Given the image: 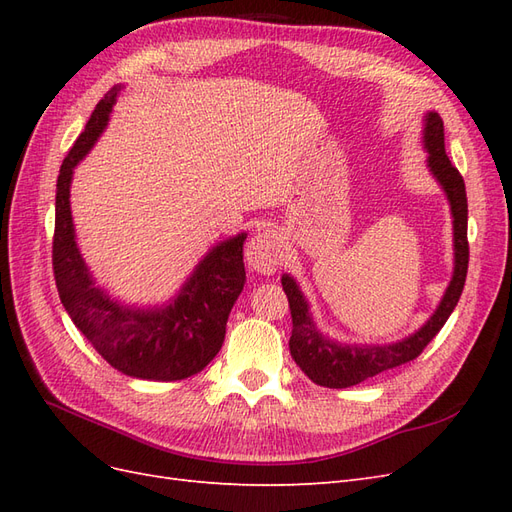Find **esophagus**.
Instances as JSON below:
<instances>
[{
	"mask_svg": "<svg viewBox=\"0 0 512 512\" xmlns=\"http://www.w3.org/2000/svg\"><path fill=\"white\" fill-rule=\"evenodd\" d=\"M247 265H250L254 271L271 275L277 271V267L282 265V245L277 232L269 226L258 230L256 235L247 243L245 250Z\"/></svg>",
	"mask_w": 512,
	"mask_h": 512,
	"instance_id": "obj_1",
	"label": "esophagus"
}]
</instances>
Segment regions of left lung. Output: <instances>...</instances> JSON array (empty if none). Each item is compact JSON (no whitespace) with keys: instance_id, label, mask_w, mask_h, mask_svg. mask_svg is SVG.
<instances>
[{"instance_id":"obj_1","label":"left lung","mask_w":512,"mask_h":512,"mask_svg":"<svg viewBox=\"0 0 512 512\" xmlns=\"http://www.w3.org/2000/svg\"><path fill=\"white\" fill-rule=\"evenodd\" d=\"M423 143L427 149V166L431 175L442 185L453 213V243H455V269L453 280L448 284L444 297L433 316L421 329L410 337L395 344H337L333 339L324 337L314 324L309 305L299 290L297 282L290 275L282 277V286L290 303L292 316V335H290V354L303 374L327 389H348L367 378H374L386 369L399 367L414 361L418 354L433 337L440 333L448 316L463 292L468 275L470 245H468V198L466 183L459 170L448 160L444 151V121L438 113L425 115Z\"/></svg>"}]
</instances>
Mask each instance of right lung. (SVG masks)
I'll return each mask as SVG.
<instances>
[{"instance_id": "right-lung-1", "label": "right lung", "mask_w": 512, "mask_h": 512, "mask_svg": "<svg viewBox=\"0 0 512 512\" xmlns=\"http://www.w3.org/2000/svg\"><path fill=\"white\" fill-rule=\"evenodd\" d=\"M123 85L96 104L85 132L59 168L55 196L53 273L59 299L74 327L117 371L141 380H183L220 352L232 305L245 284L241 235L222 241L198 262L177 297L164 307L134 309L96 286L79 252L70 211L72 170L104 132Z\"/></svg>"}]
</instances>
